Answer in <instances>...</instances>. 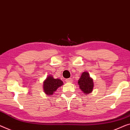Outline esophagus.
Returning a JSON list of instances; mask_svg holds the SVG:
<instances>
[{
	"mask_svg": "<svg viewBox=\"0 0 130 130\" xmlns=\"http://www.w3.org/2000/svg\"><path fill=\"white\" fill-rule=\"evenodd\" d=\"M65 81L67 82H68V83H72V79H70V78H69V79H66L65 80Z\"/></svg>",
	"mask_w": 130,
	"mask_h": 130,
	"instance_id": "34e87169",
	"label": "esophagus"
}]
</instances>
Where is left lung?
I'll list each match as a JSON object with an SVG mask.
<instances>
[{
    "label": "left lung",
    "instance_id": "obj_1",
    "mask_svg": "<svg viewBox=\"0 0 130 130\" xmlns=\"http://www.w3.org/2000/svg\"><path fill=\"white\" fill-rule=\"evenodd\" d=\"M77 83L80 89L85 94H88L92 93L93 89L94 83L93 79L90 76L88 72H84L82 73Z\"/></svg>",
    "mask_w": 130,
    "mask_h": 130
}]
</instances>
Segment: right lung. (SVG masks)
I'll return each mask as SVG.
<instances>
[{
    "instance_id": "obj_1",
    "label": "right lung",
    "mask_w": 130,
    "mask_h": 130,
    "mask_svg": "<svg viewBox=\"0 0 130 130\" xmlns=\"http://www.w3.org/2000/svg\"><path fill=\"white\" fill-rule=\"evenodd\" d=\"M63 83L59 78H54L53 75H50L43 82L44 92L46 95H53V94L59 87L62 86Z\"/></svg>"
}]
</instances>
